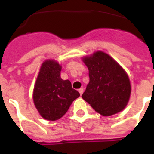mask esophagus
I'll return each instance as SVG.
<instances>
[{
	"label": "esophagus",
	"instance_id": "obj_1",
	"mask_svg": "<svg viewBox=\"0 0 154 154\" xmlns=\"http://www.w3.org/2000/svg\"><path fill=\"white\" fill-rule=\"evenodd\" d=\"M83 92H84V89H82V88H81V89H79V92L80 93V95H82V93H83Z\"/></svg>",
	"mask_w": 154,
	"mask_h": 154
}]
</instances>
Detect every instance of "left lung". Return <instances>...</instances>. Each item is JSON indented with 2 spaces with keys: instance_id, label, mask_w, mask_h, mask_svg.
Wrapping results in <instances>:
<instances>
[{
  "instance_id": "left-lung-1",
  "label": "left lung",
  "mask_w": 154,
  "mask_h": 154,
  "mask_svg": "<svg viewBox=\"0 0 154 154\" xmlns=\"http://www.w3.org/2000/svg\"><path fill=\"white\" fill-rule=\"evenodd\" d=\"M83 62L89 69V82L82 99L105 116L122 111L131 92L130 79L123 68L103 51L85 57Z\"/></svg>"
}]
</instances>
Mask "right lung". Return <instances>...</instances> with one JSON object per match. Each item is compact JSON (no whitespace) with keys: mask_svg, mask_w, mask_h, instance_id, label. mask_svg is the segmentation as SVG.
Wrapping results in <instances>:
<instances>
[{"mask_svg":"<svg viewBox=\"0 0 154 154\" xmlns=\"http://www.w3.org/2000/svg\"><path fill=\"white\" fill-rule=\"evenodd\" d=\"M61 69L54 60L43 62L34 89L35 107L42 117L50 121L62 117L80 96L78 91L72 89L69 80L61 79Z\"/></svg>","mask_w":154,"mask_h":154,"instance_id":"1","label":"right lung"}]
</instances>
